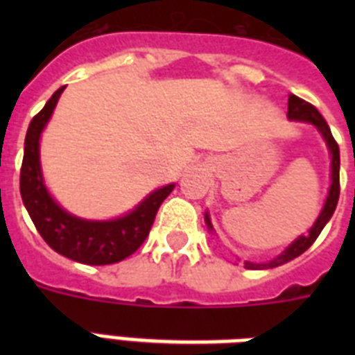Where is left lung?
I'll return each mask as SVG.
<instances>
[{
	"label": "left lung",
	"mask_w": 355,
	"mask_h": 355,
	"mask_svg": "<svg viewBox=\"0 0 355 355\" xmlns=\"http://www.w3.org/2000/svg\"><path fill=\"white\" fill-rule=\"evenodd\" d=\"M287 118L295 119V121L311 123V125L317 127V130L322 134V138H324L326 145H328V150H330L331 155L330 191H328L324 206H322V210H320V216L317 217V221H315V225L311 227L308 236H300L298 239H295L280 256H276L275 259H270L269 263H252V261H245V269H272V267L287 263V261H291V259L298 258L302 252H306V250L313 245L315 239L319 237V234L322 232V228L326 227V223L331 219L334 211H336L337 200H339V191H341V186H339V164H341V158H339V145H337V141L334 139V136H331V130L330 127H328L326 119L320 116V112L313 107V105H309V103H306L304 99H300V97L293 96V94L289 96V103H287ZM205 221L206 227L214 232V227H211L210 216H208V214L205 216Z\"/></svg>",
	"instance_id": "1"
}]
</instances>
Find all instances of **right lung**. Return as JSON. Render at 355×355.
<instances>
[{
  "label": "right lung",
  "instance_id": "add662e5",
  "mask_svg": "<svg viewBox=\"0 0 355 355\" xmlns=\"http://www.w3.org/2000/svg\"><path fill=\"white\" fill-rule=\"evenodd\" d=\"M62 92L64 86L53 94L46 107L29 123L19 171L21 200L38 234L55 252L86 265L118 263L141 247L155 223L156 211L175 184L156 189L130 214L112 221H86L62 210L47 191L40 169V134Z\"/></svg>",
  "mask_w": 355,
  "mask_h": 355
}]
</instances>
